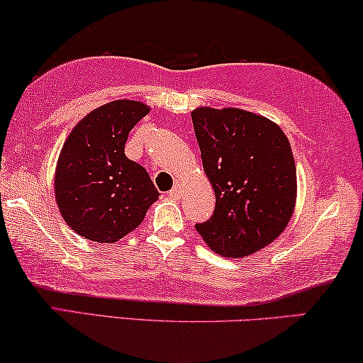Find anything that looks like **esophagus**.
<instances>
[{
    "instance_id": "esophagus-1",
    "label": "esophagus",
    "mask_w": 363,
    "mask_h": 363,
    "mask_svg": "<svg viewBox=\"0 0 363 363\" xmlns=\"http://www.w3.org/2000/svg\"><path fill=\"white\" fill-rule=\"evenodd\" d=\"M168 196L173 198V200H178V198L182 196V190H180V185H175L172 188L170 191H168Z\"/></svg>"
}]
</instances>
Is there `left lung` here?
I'll list each match as a JSON object with an SVG mask.
<instances>
[{"mask_svg":"<svg viewBox=\"0 0 363 363\" xmlns=\"http://www.w3.org/2000/svg\"><path fill=\"white\" fill-rule=\"evenodd\" d=\"M216 206L195 226L213 251L242 257L284 231L296 205V163L289 140L269 118L241 108L191 112Z\"/></svg>","mask_w":363,"mask_h":363,"instance_id":"obj_1","label":"left lung"}]
</instances>
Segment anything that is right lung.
I'll use <instances>...</instances> for the list:
<instances>
[{
    "instance_id": "obj_1",
    "label": "right lung",
    "mask_w": 363,
    "mask_h": 363,
    "mask_svg": "<svg viewBox=\"0 0 363 363\" xmlns=\"http://www.w3.org/2000/svg\"><path fill=\"white\" fill-rule=\"evenodd\" d=\"M148 112L137 101L108 102L87 113L64 142L54 193L64 221L86 240H122L158 200L145 168L125 157L128 132Z\"/></svg>"
}]
</instances>
